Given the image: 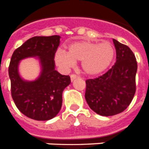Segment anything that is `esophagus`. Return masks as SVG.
<instances>
[{"label":"esophagus","instance_id":"esophagus-1","mask_svg":"<svg viewBox=\"0 0 149 149\" xmlns=\"http://www.w3.org/2000/svg\"><path fill=\"white\" fill-rule=\"evenodd\" d=\"M77 77H78V76H77V74H71V81H73L74 79L77 78Z\"/></svg>","mask_w":149,"mask_h":149}]
</instances>
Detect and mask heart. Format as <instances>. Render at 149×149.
Listing matches in <instances>:
<instances>
[{
	"mask_svg": "<svg viewBox=\"0 0 149 149\" xmlns=\"http://www.w3.org/2000/svg\"><path fill=\"white\" fill-rule=\"evenodd\" d=\"M115 55V47L109 42L81 41L69 45L67 53L62 50L56 51L54 60L57 65L65 69L72 68L74 62H81L84 73L97 75L110 66Z\"/></svg>",
	"mask_w": 149,
	"mask_h": 149,
	"instance_id": "1",
	"label": "heart"
}]
</instances>
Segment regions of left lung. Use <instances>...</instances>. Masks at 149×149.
<instances>
[{
    "label": "left lung",
    "mask_w": 149,
    "mask_h": 149,
    "mask_svg": "<svg viewBox=\"0 0 149 149\" xmlns=\"http://www.w3.org/2000/svg\"><path fill=\"white\" fill-rule=\"evenodd\" d=\"M113 40L116 51L115 65L102 75L86 81V102L93 111L104 116L123 112L136 93L135 55L128 46Z\"/></svg>",
    "instance_id": "left-lung-1"
}]
</instances>
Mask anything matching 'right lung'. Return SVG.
Returning <instances> with one entry per match:
<instances>
[{"mask_svg": "<svg viewBox=\"0 0 149 149\" xmlns=\"http://www.w3.org/2000/svg\"><path fill=\"white\" fill-rule=\"evenodd\" d=\"M60 36H34L12 55L9 65L11 95L21 113L30 119L46 121L56 116L62 107V94L71 83L68 75H62L54 69V56ZM30 56H39L43 70L35 81H23L17 72L18 63Z\"/></svg>", "mask_w": 149, "mask_h": 149, "instance_id": "obj_1", "label": "right lung"}]
</instances>
